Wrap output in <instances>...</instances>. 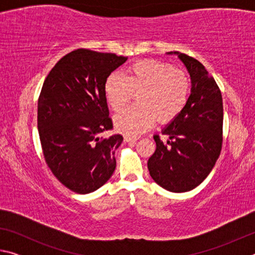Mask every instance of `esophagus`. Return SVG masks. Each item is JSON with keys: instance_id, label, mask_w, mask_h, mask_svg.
Returning <instances> with one entry per match:
<instances>
[{"instance_id": "1", "label": "esophagus", "mask_w": 255, "mask_h": 255, "mask_svg": "<svg viewBox=\"0 0 255 255\" xmlns=\"http://www.w3.org/2000/svg\"><path fill=\"white\" fill-rule=\"evenodd\" d=\"M138 138L137 137H132V136H125V140L127 141V143H136Z\"/></svg>"}]
</instances>
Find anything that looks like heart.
Segmentation results:
<instances>
[{
	"label": "heart",
	"instance_id": "heart-1",
	"mask_svg": "<svg viewBox=\"0 0 255 255\" xmlns=\"http://www.w3.org/2000/svg\"><path fill=\"white\" fill-rule=\"evenodd\" d=\"M189 76L169 64L153 59L138 60L124 76L112 73L107 77L105 94L112 110L119 111L137 94L138 106L128 107L115 117L117 130L138 135L156 123L169 122L184 109L190 97Z\"/></svg>",
	"mask_w": 255,
	"mask_h": 255
}]
</instances>
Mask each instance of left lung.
I'll list each match as a JSON object with an SVG mask.
<instances>
[{
  "label": "left lung",
  "instance_id": "obj_1",
  "mask_svg": "<svg viewBox=\"0 0 255 255\" xmlns=\"http://www.w3.org/2000/svg\"><path fill=\"white\" fill-rule=\"evenodd\" d=\"M176 55L191 79L184 109L162 129L166 143L154 136L156 149L148 158L152 179L171 192H187L198 187L213 170L223 141V98L214 77L188 55Z\"/></svg>",
  "mask_w": 255,
  "mask_h": 255
}]
</instances>
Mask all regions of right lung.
<instances>
[{"label": "right lung", "instance_id": "1", "mask_svg": "<svg viewBox=\"0 0 255 255\" xmlns=\"http://www.w3.org/2000/svg\"><path fill=\"white\" fill-rule=\"evenodd\" d=\"M127 57L89 49L64 56L51 68L38 100V130L46 163L66 188L93 192L111 178L122 135L102 136L112 122L107 77Z\"/></svg>", "mask_w": 255, "mask_h": 255}]
</instances>
